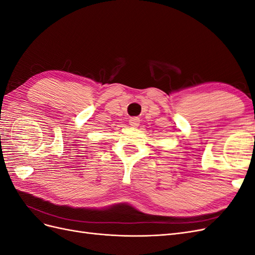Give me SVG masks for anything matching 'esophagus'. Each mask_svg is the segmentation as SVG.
Wrapping results in <instances>:
<instances>
[{"mask_svg":"<svg viewBox=\"0 0 255 255\" xmlns=\"http://www.w3.org/2000/svg\"><path fill=\"white\" fill-rule=\"evenodd\" d=\"M128 123H129V126H130V127L137 128L138 126H139L140 120H139V118H138V117H132V118H129Z\"/></svg>","mask_w":255,"mask_h":255,"instance_id":"1","label":"esophagus"}]
</instances>
